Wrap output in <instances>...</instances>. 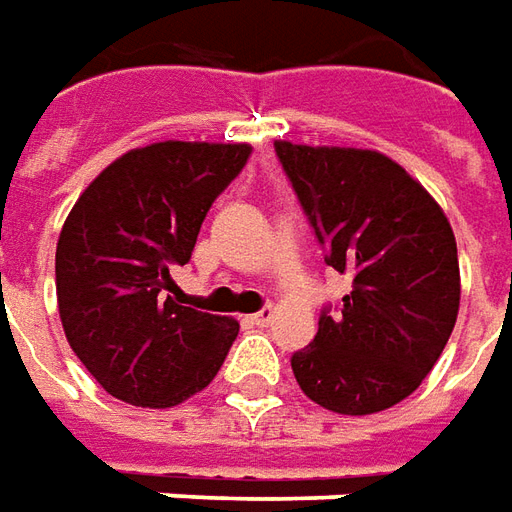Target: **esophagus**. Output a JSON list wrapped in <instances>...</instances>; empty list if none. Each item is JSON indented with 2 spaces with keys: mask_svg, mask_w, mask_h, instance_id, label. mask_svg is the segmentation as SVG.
<instances>
[{
  "mask_svg": "<svg viewBox=\"0 0 512 512\" xmlns=\"http://www.w3.org/2000/svg\"><path fill=\"white\" fill-rule=\"evenodd\" d=\"M248 320L253 323V326L264 329V326H270V320H273V309H270V306H267V309H259V312H253Z\"/></svg>",
  "mask_w": 512,
  "mask_h": 512,
  "instance_id": "34e87169",
  "label": "esophagus"
}]
</instances>
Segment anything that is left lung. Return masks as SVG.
Here are the masks:
<instances>
[{
  "instance_id": "8db88e82",
  "label": "left lung",
  "mask_w": 512,
  "mask_h": 512,
  "mask_svg": "<svg viewBox=\"0 0 512 512\" xmlns=\"http://www.w3.org/2000/svg\"><path fill=\"white\" fill-rule=\"evenodd\" d=\"M276 155L326 264L351 276L340 315L323 309L292 373L331 412L387 410L418 390L457 323L454 231L435 197L376 150L276 142Z\"/></svg>"
}]
</instances>
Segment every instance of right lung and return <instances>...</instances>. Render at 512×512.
Instances as JSON below:
<instances>
[{
	"label": "right lung",
	"mask_w": 512,
	"mask_h": 512,
	"mask_svg": "<svg viewBox=\"0 0 512 512\" xmlns=\"http://www.w3.org/2000/svg\"><path fill=\"white\" fill-rule=\"evenodd\" d=\"M250 144L155 142L102 169L63 222L55 290L66 340L105 393L164 410L209 387L239 334L197 312L172 270L192 259L211 203Z\"/></svg>",
	"instance_id": "obj_1"
}]
</instances>
